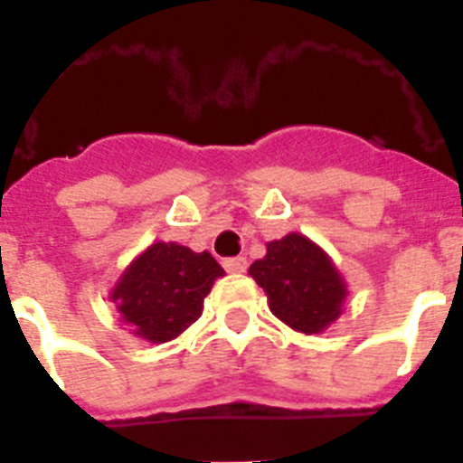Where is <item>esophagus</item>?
Masks as SVG:
<instances>
[{"mask_svg": "<svg viewBox=\"0 0 463 463\" xmlns=\"http://www.w3.org/2000/svg\"><path fill=\"white\" fill-rule=\"evenodd\" d=\"M224 269H227L229 273H245L248 260H245V257H229V260H224Z\"/></svg>", "mask_w": 463, "mask_h": 463, "instance_id": "34e87169", "label": "esophagus"}]
</instances>
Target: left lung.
<instances>
[{
  "instance_id": "1",
  "label": "left lung",
  "mask_w": 463,
  "mask_h": 463,
  "mask_svg": "<svg viewBox=\"0 0 463 463\" xmlns=\"http://www.w3.org/2000/svg\"><path fill=\"white\" fill-rule=\"evenodd\" d=\"M248 273L267 292L271 313L289 329L322 334L341 317L347 282L308 236L292 232L267 243V255L252 261Z\"/></svg>"
}]
</instances>
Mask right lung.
Returning <instances> with one entry per match:
<instances>
[{"instance_id": "1", "label": "right lung", "mask_w": 463, "mask_h": 463, "mask_svg": "<svg viewBox=\"0 0 463 463\" xmlns=\"http://www.w3.org/2000/svg\"><path fill=\"white\" fill-rule=\"evenodd\" d=\"M222 276L224 269L211 252L157 241L134 257L109 298L134 336L166 343L202 317L203 298Z\"/></svg>"}]
</instances>
